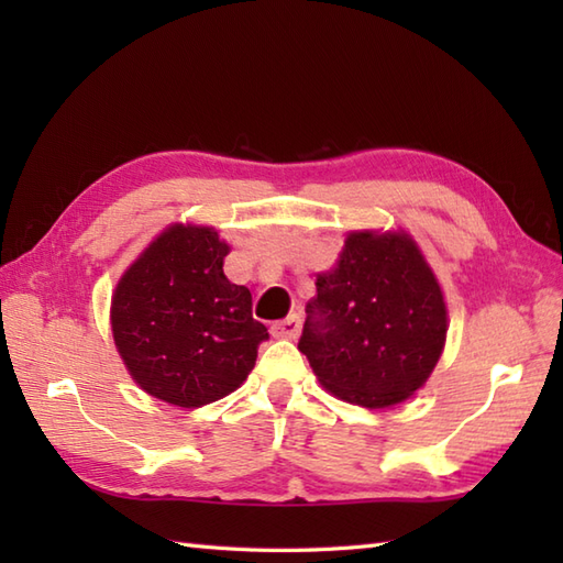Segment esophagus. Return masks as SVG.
<instances>
[{"label": "esophagus", "mask_w": 563, "mask_h": 563, "mask_svg": "<svg viewBox=\"0 0 563 563\" xmlns=\"http://www.w3.org/2000/svg\"><path fill=\"white\" fill-rule=\"evenodd\" d=\"M300 331H302L300 314H290L288 319L275 321V324L271 327V333L275 339H288V341H295L297 336H300Z\"/></svg>", "instance_id": "1"}]
</instances>
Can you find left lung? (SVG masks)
Instances as JSON below:
<instances>
[{
  "label": "left lung",
  "instance_id": "8db88e82",
  "mask_svg": "<svg viewBox=\"0 0 563 563\" xmlns=\"http://www.w3.org/2000/svg\"><path fill=\"white\" fill-rule=\"evenodd\" d=\"M300 349L319 385L365 409L411 399L445 351L448 305L416 239L353 230L336 263L317 273Z\"/></svg>",
  "mask_w": 563,
  "mask_h": 563
}]
</instances>
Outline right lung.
<instances>
[{"mask_svg": "<svg viewBox=\"0 0 563 563\" xmlns=\"http://www.w3.org/2000/svg\"><path fill=\"white\" fill-rule=\"evenodd\" d=\"M230 244L210 224L174 222L142 249L111 295L115 351L150 397L198 409L232 394L268 329L224 275Z\"/></svg>", "mask_w": 563, "mask_h": 563, "instance_id": "add662e5", "label": "right lung"}]
</instances>
